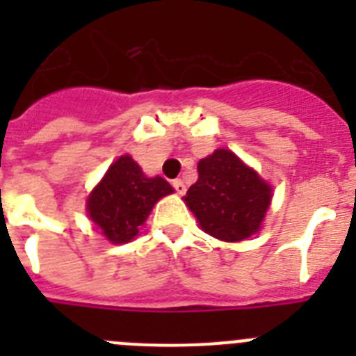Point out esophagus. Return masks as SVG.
Masks as SVG:
<instances>
[{"instance_id":"esophagus-1","label":"esophagus","mask_w":356,"mask_h":356,"mask_svg":"<svg viewBox=\"0 0 356 356\" xmlns=\"http://www.w3.org/2000/svg\"><path fill=\"white\" fill-rule=\"evenodd\" d=\"M172 187H175V191L178 194H185V191H187V185L181 180H172Z\"/></svg>"}]
</instances>
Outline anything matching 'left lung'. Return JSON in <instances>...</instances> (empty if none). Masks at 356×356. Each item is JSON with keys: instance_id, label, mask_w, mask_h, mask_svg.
<instances>
[{"instance_id": "1", "label": "left lung", "mask_w": 356, "mask_h": 356, "mask_svg": "<svg viewBox=\"0 0 356 356\" xmlns=\"http://www.w3.org/2000/svg\"><path fill=\"white\" fill-rule=\"evenodd\" d=\"M271 197V185L259 172L234 151L216 149L200 160L197 181L184 200L201 229L219 241L238 242L259 232Z\"/></svg>"}]
</instances>
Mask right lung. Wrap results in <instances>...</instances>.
I'll return each instance as SVG.
<instances>
[{"label": "right lung", "mask_w": 356, "mask_h": 356, "mask_svg": "<svg viewBox=\"0 0 356 356\" xmlns=\"http://www.w3.org/2000/svg\"><path fill=\"white\" fill-rule=\"evenodd\" d=\"M172 193L163 178H147L130 155H122L89 194L87 213L110 242L124 244L139 234L156 201Z\"/></svg>", "instance_id": "obj_1"}]
</instances>
